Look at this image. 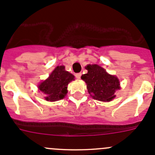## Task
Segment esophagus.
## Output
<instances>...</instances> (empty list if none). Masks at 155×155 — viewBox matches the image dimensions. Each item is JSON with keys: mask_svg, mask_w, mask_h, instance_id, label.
Here are the masks:
<instances>
[{"mask_svg": "<svg viewBox=\"0 0 155 155\" xmlns=\"http://www.w3.org/2000/svg\"><path fill=\"white\" fill-rule=\"evenodd\" d=\"M81 76H82V73H76V77L78 79H80Z\"/></svg>", "mask_w": 155, "mask_h": 155, "instance_id": "obj_1", "label": "esophagus"}]
</instances>
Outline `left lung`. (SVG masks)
Here are the masks:
<instances>
[{
    "label": "left lung",
    "instance_id": "obj_1",
    "mask_svg": "<svg viewBox=\"0 0 155 155\" xmlns=\"http://www.w3.org/2000/svg\"><path fill=\"white\" fill-rule=\"evenodd\" d=\"M88 70L81 79L85 82L88 93L95 100L110 101L115 95L116 90L120 89L119 79L114 76L108 74L104 69L97 64L85 67Z\"/></svg>",
    "mask_w": 155,
    "mask_h": 155
}]
</instances>
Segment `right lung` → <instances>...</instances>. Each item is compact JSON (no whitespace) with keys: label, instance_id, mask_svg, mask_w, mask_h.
Instances as JSON below:
<instances>
[{"label":"right lung","instance_id":"obj_1","mask_svg":"<svg viewBox=\"0 0 155 155\" xmlns=\"http://www.w3.org/2000/svg\"><path fill=\"white\" fill-rule=\"evenodd\" d=\"M72 80H74V76L66 71L64 66H59L40 84L38 88L46 95V100L55 101L64 98L67 93V85Z\"/></svg>","mask_w":155,"mask_h":155}]
</instances>
